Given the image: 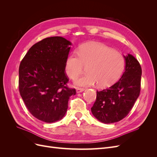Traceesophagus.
<instances>
[{"label":"esophagus","mask_w":157,"mask_h":157,"mask_svg":"<svg viewBox=\"0 0 157 157\" xmlns=\"http://www.w3.org/2000/svg\"><path fill=\"white\" fill-rule=\"evenodd\" d=\"M84 90V88H77V90H76V91H77V93H80V92H82Z\"/></svg>","instance_id":"esophagus-1"}]
</instances>
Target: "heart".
Returning <instances> with one entry per match:
<instances>
[{
    "label": "heart",
    "mask_w": 157,
    "mask_h": 157,
    "mask_svg": "<svg viewBox=\"0 0 157 157\" xmlns=\"http://www.w3.org/2000/svg\"><path fill=\"white\" fill-rule=\"evenodd\" d=\"M83 65L88 73L76 79L77 86H89L97 84L100 88L108 87L120 78L125 67V59L118 52L98 42H88L80 46L78 54H70L65 61V70L72 79L81 73Z\"/></svg>",
    "instance_id": "heart-1"
}]
</instances>
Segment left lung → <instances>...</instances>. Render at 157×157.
I'll return each mask as SVG.
<instances>
[{"mask_svg":"<svg viewBox=\"0 0 157 157\" xmlns=\"http://www.w3.org/2000/svg\"><path fill=\"white\" fill-rule=\"evenodd\" d=\"M125 69L121 78L113 86L97 91L96 100L91 111L101 122L111 124L123 119L131 111L141 87V68L134 56H124Z\"/></svg>","mask_w":157,"mask_h":157,"instance_id":"obj_1","label":"left lung"}]
</instances>
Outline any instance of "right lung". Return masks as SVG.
I'll use <instances>...</instances> for the list:
<instances>
[{
  "mask_svg": "<svg viewBox=\"0 0 157 157\" xmlns=\"http://www.w3.org/2000/svg\"><path fill=\"white\" fill-rule=\"evenodd\" d=\"M72 43L61 36L46 38L27 52L19 68V90L28 110L37 119H62L68 101L76 94L67 86L65 61Z\"/></svg>",
  "mask_w": 157,
  "mask_h": 157,
  "instance_id": "1",
  "label": "right lung"
}]
</instances>
